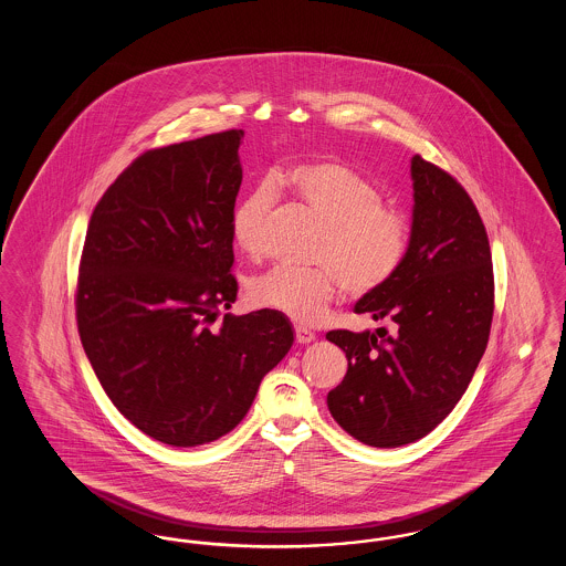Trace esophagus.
Here are the masks:
<instances>
[{
  "mask_svg": "<svg viewBox=\"0 0 566 566\" xmlns=\"http://www.w3.org/2000/svg\"><path fill=\"white\" fill-rule=\"evenodd\" d=\"M295 339L296 344H310V342L316 339V333H312L305 326H295Z\"/></svg>",
  "mask_w": 566,
  "mask_h": 566,
  "instance_id": "1",
  "label": "esophagus"
}]
</instances>
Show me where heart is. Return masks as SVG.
<instances>
[{
  "instance_id": "1",
  "label": "heart",
  "mask_w": 566,
  "mask_h": 566,
  "mask_svg": "<svg viewBox=\"0 0 566 566\" xmlns=\"http://www.w3.org/2000/svg\"><path fill=\"white\" fill-rule=\"evenodd\" d=\"M323 220L307 270L275 268L248 282V301L296 323H316L346 293L352 298L381 291L403 265L409 220L371 178L337 159L298 163L248 190L231 216V233L245 256L265 254V231L277 190Z\"/></svg>"
}]
</instances>
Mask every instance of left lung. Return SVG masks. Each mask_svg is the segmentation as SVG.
Listing matches in <instances>:
<instances>
[{
	"mask_svg": "<svg viewBox=\"0 0 566 566\" xmlns=\"http://www.w3.org/2000/svg\"><path fill=\"white\" fill-rule=\"evenodd\" d=\"M413 224L399 273L354 310L376 333L328 331L348 374L326 397L335 422L374 448L418 441L454 409L484 356L494 271L482 216L439 165L416 155Z\"/></svg>",
	"mask_w": 566,
	"mask_h": 566,
	"instance_id": "left-lung-1",
	"label": "left lung"
}]
</instances>
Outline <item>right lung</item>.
I'll use <instances>...</instances> for the list:
<instances>
[{"instance_id": "add662e5", "label": "right lung", "mask_w": 566, "mask_h": 566, "mask_svg": "<svg viewBox=\"0 0 566 566\" xmlns=\"http://www.w3.org/2000/svg\"><path fill=\"white\" fill-rule=\"evenodd\" d=\"M242 129L142 153L88 220L76 284L82 348L142 432L195 448L233 431L293 346L284 314L238 298L231 216Z\"/></svg>"}]
</instances>
